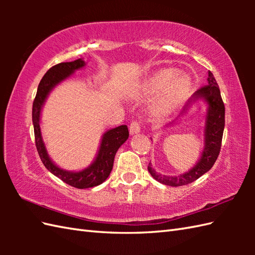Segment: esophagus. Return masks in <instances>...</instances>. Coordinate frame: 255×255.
I'll return each mask as SVG.
<instances>
[{
  "label": "esophagus",
  "mask_w": 255,
  "mask_h": 255,
  "mask_svg": "<svg viewBox=\"0 0 255 255\" xmlns=\"http://www.w3.org/2000/svg\"><path fill=\"white\" fill-rule=\"evenodd\" d=\"M129 131L131 134H136L140 132V125L138 122H132L130 124V127H129Z\"/></svg>",
  "instance_id": "obj_1"
}]
</instances>
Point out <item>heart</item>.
I'll list each match as a JSON object with an SVG mask.
<instances>
[{
	"instance_id": "heart-1",
	"label": "heart",
	"mask_w": 255,
	"mask_h": 255,
	"mask_svg": "<svg viewBox=\"0 0 255 255\" xmlns=\"http://www.w3.org/2000/svg\"><path fill=\"white\" fill-rule=\"evenodd\" d=\"M191 89V78L172 68L154 72L143 84L145 93H159L152 106V113L159 117L170 115L180 108L186 101Z\"/></svg>"
}]
</instances>
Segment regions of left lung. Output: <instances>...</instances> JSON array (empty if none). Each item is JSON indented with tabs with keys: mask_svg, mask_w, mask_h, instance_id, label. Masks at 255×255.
<instances>
[{
	"mask_svg": "<svg viewBox=\"0 0 255 255\" xmlns=\"http://www.w3.org/2000/svg\"><path fill=\"white\" fill-rule=\"evenodd\" d=\"M199 101H203L207 106L204 126V149L200 153L202 155L191 170L175 176L161 174L153 169L152 164L149 163L148 171L151 176L161 184L176 187L196 181L213 167L218 158L225 129V105L219 86L210 71H208L207 84L195 92L184 106L180 116H185L189 108Z\"/></svg>",
	"mask_w": 255,
	"mask_h": 255,
	"instance_id": "1",
	"label": "left lung"
}]
</instances>
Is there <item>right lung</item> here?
I'll return each mask as SVG.
<instances>
[{"mask_svg":"<svg viewBox=\"0 0 255 255\" xmlns=\"http://www.w3.org/2000/svg\"><path fill=\"white\" fill-rule=\"evenodd\" d=\"M85 64L86 63L83 59H78V60L72 62L59 63L50 68L42 77L39 85H38L37 94L34 103H32V125H34L36 148L42 163L53 175L77 188L94 187L106 181V178L110 176L112 172L117 150L129 137L128 127L126 125H122V126L105 131L102 136L99 151H97L94 161L88 167L81 171H67L58 166L50 159L41 134V110L50 92L58 84L71 77L77 70L84 68Z\"/></svg>","mask_w":255,"mask_h":255,"instance_id":"right-lung-1","label":"right lung"}]
</instances>
